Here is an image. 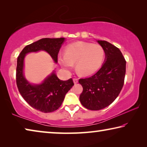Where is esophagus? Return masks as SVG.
Here are the masks:
<instances>
[{
	"instance_id": "1",
	"label": "esophagus",
	"mask_w": 147,
	"mask_h": 147,
	"mask_svg": "<svg viewBox=\"0 0 147 147\" xmlns=\"http://www.w3.org/2000/svg\"><path fill=\"white\" fill-rule=\"evenodd\" d=\"M73 82H74V84H77V83H78V78H76V77H74Z\"/></svg>"
}]
</instances>
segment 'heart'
I'll return each instance as SVG.
<instances>
[{
	"instance_id": "obj_1",
	"label": "heart",
	"mask_w": 147,
	"mask_h": 147,
	"mask_svg": "<svg viewBox=\"0 0 147 147\" xmlns=\"http://www.w3.org/2000/svg\"><path fill=\"white\" fill-rule=\"evenodd\" d=\"M66 54H60L58 60L64 68L71 69L76 63V69L80 74L91 75L101 67L106 57L105 51L100 45L78 41L69 45Z\"/></svg>"
}]
</instances>
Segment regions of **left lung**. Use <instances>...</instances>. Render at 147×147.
I'll return each mask as SVG.
<instances>
[{"label": "left lung", "mask_w": 147, "mask_h": 147, "mask_svg": "<svg viewBox=\"0 0 147 147\" xmlns=\"http://www.w3.org/2000/svg\"><path fill=\"white\" fill-rule=\"evenodd\" d=\"M106 53L105 61L97 73L79 79L83 91L81 104L90 110H99L113 102L123 88L126 74V60L117 47L106 41H98Z\"/></svg>", "instance_id": "8db88e82"}]
</instances>
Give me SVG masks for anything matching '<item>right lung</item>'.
<instances>
[{
  "mask_svg": "<svg viewBox=\"0 0 147 147\" xmlns=\"http://www.w3.org/2000/svg\"><path fill=\"white\" fill-rule=\"evenodd\" d=\"M64 41L63 38L39 39L24 47L17 58L16 83L19 93L29 105L41 112H53L61 106L66 93L74 86L73 79L61 80L53 72L42 84L33 85L24 76V58L27 53L45 51L57 63L59 49Z\"/></svg>",
  "mask_w": 147,
  "mask_h": 147,
  "instance_id": "right-lung-1",
  "label": "right lung"
}]
</instances>
